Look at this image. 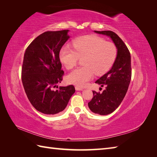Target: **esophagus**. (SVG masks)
<instances>
[{
	"mask_svg": "<svg viewBox=\"0 0 157 157\" xmlns=\"http://www.w3.org/2000/svg\"><path fill=\"white\" fill-rule=\"evenodd\" d=\"M75 90H76L77 91H80V90H83V88H82L79 87V86H76L75 87Z\"/></svg>",
	"mask_w": 157,
	"mask_h": 157,
	"instance_id": "34e87169",
	"label": "esophagus"
}]
</instances>
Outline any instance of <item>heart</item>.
I'll return each instance as SVG.
<instances>
[{
    "label": "heart",
    "mask_w": 157,
    "mask_h": 157,
    "mask_svg": "<svg viewBox=\"0 0 157 157\" xmlns=\"http://www.w3.org/2000/svg\"><path fill=\"white\" fill-rule=\"evenodd\" d=\"M73 47L61 48L59 59L67 69L76 65L79 58H83L82 67L77 68L67 75V82L78 86H85L96 74L101 75L112 67L117 56V48L115 44L106 42L96 35H86L74 39Z\"/></svg>",
    "instance_id": "heart-1"
}]
</instances>
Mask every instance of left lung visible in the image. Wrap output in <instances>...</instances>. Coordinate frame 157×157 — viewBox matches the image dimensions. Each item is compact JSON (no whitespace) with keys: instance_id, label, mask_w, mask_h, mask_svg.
<instances>
[{"instance_id":"8db88e82","label":"left lung","mask_w":157,"mask_h":157,"mask_svg":"<svg viewBox=\"0 0 157 157\" xmlns=\"http://www.w3.org/2000/svg\"><path fill=\"white\" fill-rule=\"evenodd\" d=\"M94 32L109 36L117 48V56L112 68L95 82L101 87L105 86V90L102 93L92 91L93 97L88 104L89 109L93 113L106 115L117 109L128 91L132 78L131 56L125 43L115 32Z\"/></svg>"}]
</instances>
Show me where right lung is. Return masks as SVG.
<instances>
[{
	"label": "right lung",
	"mask_w": 157,
	"mask_h": 157,
	"mask_svg": "<svg viewBox=\"0 0 157 157\" xmlns=\"http://www.w3.org/2000/svg\"><path fill=\"white\" fill-rule=\"evenodd\" d=\"M68 32H44L25 50L21 69L23 86L32 106L44 114L63 111L75 91L73 85L55 90L64 75L59 52L69 38Z\"/></svg>",
	"instance_id": "right-lung-1"
}]
</instances>
